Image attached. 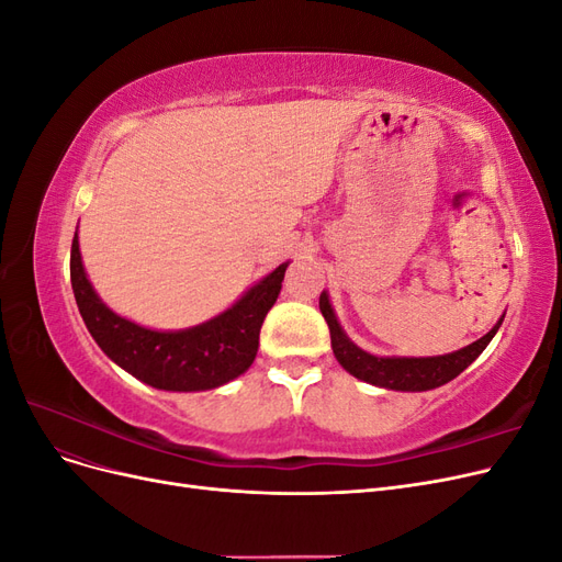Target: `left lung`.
I'll return each mask as SVG.
<instances>
[{"label": "left lung", "instance_id": "8db88e82", "mask_svg": "<svg viewBox=\"0 0 562 562\" xmlns=\"http://www.w3.org/2000/svg\"><path fill=\"white\" fill-rule=\"evenodd\" d=\"M318 307L330 328V345L339 366H342L349 375L359 378L368 384L394 389V391H429L440 384H448L459 375V372L479 359L504 321L502 316L497 321V326L487 335L475 339V342H471L469 347L459 351H452L446 356H427V359H396V356H391L389 359V356H372L351 342L347 333L342 330V326H339L326 291H323L318 297Z\"/></svg>", "mask_w": 562, "mask_h": 562}]
</instances>
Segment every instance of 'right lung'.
<instances>
[{
    "instance_id": "1",
    "label": "right lung",
    "mask_w": 562,
    "mask_h": 562,
    "mask_svg": "<svg viewBox=\"0 0 562 562\" xmlns=\"http://www.w3.org/2000/svg\"><path fill=\"white\" fill-rule=\"evenodd\" d=\"M285 267L279 265L227 312L201 326L161 333L105 307L83 271L77 232L70 252L77 307L98 347L133 378L166 391H206L244 375L258 353L262 321L281 293Z\"/></svg>"
}]
</instances>
